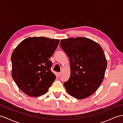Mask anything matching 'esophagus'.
I'll list each match as a JSON object with an SVG mask.
<instances>
[{
  "label": "esophagus",
  "mask_w": 123,
  "mask_h": 123,
  "mask_svg": "<svg viewBox=\"0 0 123 123\" xmlns=\"http://www.w3.org/2000/svg\"><path fill=\"white\" fill-rule=\"evenodd\" d=\"M61 74H62L61 73H58V75L59 76H60L61 75Z\"/></svg>",
  "instance_id": "obj_1"
}]
</instances>
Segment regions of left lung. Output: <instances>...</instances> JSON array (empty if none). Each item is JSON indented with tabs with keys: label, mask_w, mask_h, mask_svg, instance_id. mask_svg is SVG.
<instances>
[{
	"label": "left lung",
	"mask_w": 123,
	"mask_h": 123,
	"mask_svg": "<svg viewBox=\"0 0 123 123\" xmlns=\"http://www.w3.org/2000/svg\"><path fill=\"white\" fill-rule=\"evenodd\" d=\"M60 45L70 62V79L63 84L67 92L80 99L92 95L103 81L107 67L101 45L83 37L62 39Z\"/></svg>",
	"instance_id": "1"
}]
</instances>
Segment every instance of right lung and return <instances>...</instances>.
<instances>
[{
  "label": "right lung",
  "mask_w": 123,
  "mask_h": 123,
  "mask_svg": "<svg viewBox=\"0 0 123 123\" xmlns=\"http://www.w3.org/2000/svg\"><path fill=\"white\" fill-rule=\"evenodd\" d=\"M59 39L29 37L17 45L11 56L12 76L23 92L31 97L46 93L56 79L51 71L52 56Z\"/></svg>",
  "instance_id": "obj_1"
}]
</instances>
